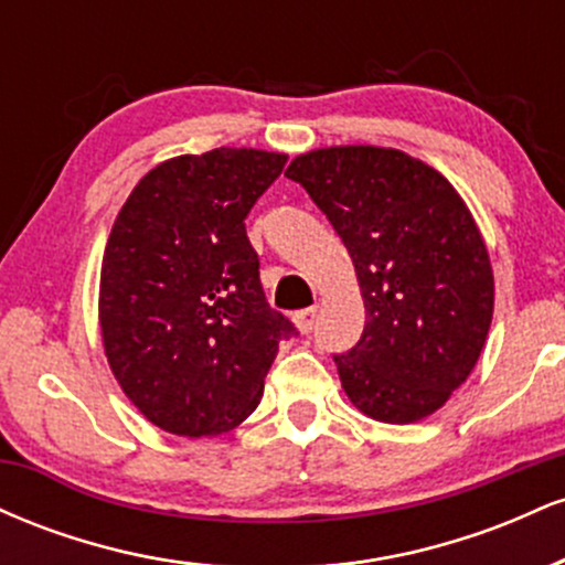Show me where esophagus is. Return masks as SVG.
Listing matches in <instances>:
<instances>
[{
  "label": "esophagus",
  "instance_id": "1",
  "mask_svg": "<svg viewBox=\"0 0 565 565\" xmlns=\"http://www.w3.org/2000/svg\"><path fill=\"white\" fill-rule=\"evenodd\" d=\"M295 327L300 329L302 334L313 332V327H316V308H305V310H300V313H295Z\"/></svg>",
  "mask_w": 565,
  "mask_h": 565
}]
</instances>
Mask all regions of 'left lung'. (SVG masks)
<instances>
[{"instance_id":"obj_1","label":"left lung","mask_w":565,"mask_h":565,"mask_svg":"<svg viewBox=\"0 0 565 565\" xmlns=\"http://www.w3.org/2000/svg\"><path fill=\"white\" fill-rule=\"evenodd\" d=\"M340 233L366 327L334 355L359 412L408 425L470 377L494 316V270L468 204L423 159L395 148L332 146L287 167Z\"/></svg>"}]
</instances>
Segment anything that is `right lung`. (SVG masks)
Returning <instances> with one entry per match:
<instances>
[{
	"label": "right lung",
	"mask_w": 565,
	"mask_h": 565,
	"mask_svg": "<svg viewBox=\"0 0 565 565\" xmlns=\"http://www.w3.org/2000/svg\"><path fill=\"white\" fill-rule=\"evenodd\" d=\"M287 157L215 148L161 161L114 220L100 268L108 366L148 423L172 436L228 433L260 404L278 342L244 220Z\"/></svg>",
	"instance_id": "right-lung-1"
}]
</instances>
